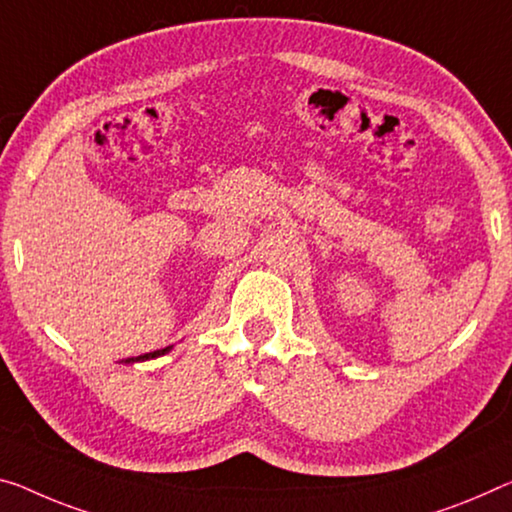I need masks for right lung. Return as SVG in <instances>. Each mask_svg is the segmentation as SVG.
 <instances>
[{
	"instance_id": "add662e5",
	"label": "right lung",
	"mask_w": 512,
	"mask_h": 512,
	"mask_svg": "<svg viewBox=\"0 0 512 512\" xmlns=\"http://www.w3.org/2000/svg\"><path fill=\"white\" fill-rule=\"evenodd\" d=\"M171 350V345L169 348H162V350H155V352H148V355H139V357H132V359H125V364H130V361H146V359H155V357H162V355H167V352Z\"/></svg>"
}]
</instances>
